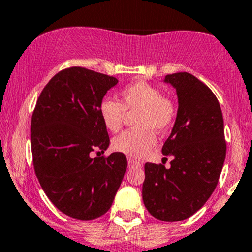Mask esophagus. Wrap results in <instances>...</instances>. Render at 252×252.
I'll use <instances>...</instances> for the list:
<instances>
[{"label": "esophagus", "mask_w": 252, "mask_h": 252, "mask_svg": "<svg viewBox=\"0 0 252 252\" xmlns=\"http://www.w3.org/2000/svg\"><path fill=\"white\" fill-rule=\"evenodd\" d=\"M128 163L129 165H140V161L137 160V159H133V158H128Z\"/></svg>", "instance_id": "34e87169"}]
</instances>
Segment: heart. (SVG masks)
<instances>
[{
	"label": "heart",
	"instance_id": "b5f03b06",
	"mask_svg": "<svg viewBox=\"0 0 252 252\" xmlns=\"http://www.w3.org/2000/svg\"><path fill=\"white\" fill-rule=\"evenodd\" d=\"M134 115L133 130L122 133L113 140V149L140 158L155 147L158 138L155 131L165 133L175 118V105L160 89L147 82L128 84L121 91V103L104 98L99 103V115L103 126L112 133L123 126L126 113Z\"/></svg>",
	"mask_w": 252,
	"mask_h": 252
}]
</instances>
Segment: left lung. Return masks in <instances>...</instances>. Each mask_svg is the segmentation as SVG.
Segmentation results:
<instances>
[{"label": "left lung", "mask_w": 252, "mask_h": 252, "mask_svg": "<svg viewBox=\"0 0 252 252\" xmlns=\"http://www.w3.org/2000/svg\"><path fill=\"white\" fill-rule=\"evenodd\" d=\"M176 89L178 114L163 145L164 164H145L143 201L161 221H182L203 208L224 166L226 142L219 100L206 84L187 72L164 79Z\"/></svg>", "instance_id": "left-lung-1"}]
</instances>
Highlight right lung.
I'll return each mask as SVG.
<instances>
[{"label":"right lung","instance_id":"add662e5","mask_svg":"<svg viewBox=\"0 0 252 252\" xmlns=\"http://www.w3.org/2000/svg\"><path fill=\"white\" fill-rule=\"evenodd\" d=\"M118 79L83 67L58 72L37 99L31 122L34 173L53 205L78 220H93L112 206L126 170V155L104 153L109 135L99 103Z\"/></svg>","mask_w":252,"mask_h":252}]
</instances>
